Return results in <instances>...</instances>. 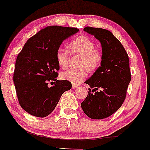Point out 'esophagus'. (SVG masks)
Segmentation results:
<instances>
[{
    "mask_svg": "<svg viewBox=\"0 0 150 150\" xmlns=\"http://www.w3.org/2000/svg\"><path fill=\"white\" fill-rule=\"evenodd\" d=\"M78 85H74V84H72V89H75V88H78Z\"/></svg>",
    "mask_w": 150,
    "mask_h": 150,
    "instance_id": "esophagus-1",
    "label": "esophagus"
}]
</instances>
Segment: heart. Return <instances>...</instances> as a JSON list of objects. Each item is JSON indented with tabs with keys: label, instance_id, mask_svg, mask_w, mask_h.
<instances>
[{
	"label": "heart",
	"instance_id": "heart-1",
	"mask_svg": "<svg viewBox=\"0 0 150 150\" xmlns=\"http://www.w3.org/2000/svg\"><path fill=\"white\" fill-rule=\"evenodd\" d=\"M70 50L72 53L81 54L78 68L68 69L62 72L61 78L67 80L74 85L83 82L88 76L87 68L90 71L98 69L101 64L103 55L99 50L95 49V44L86 36H80L72 40L69 44ZM55 58L58 65L62 68H66L68 65L69 51L62 47H59L55 53Z\"/></svg>",
	"mask_w": 150,
	"mask_h": 150
}]
</instances>
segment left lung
<instances>
[{
    "label": "left lung",
    "mask_w": 150,
    "mask_h": 150,
    "mask_svg": "<svg viewBox=\"0 0 150 150\" xmlns=\"http://www.w3.org/2000/svg\"><path fill=\"white\" fill-rule=\"evenodd\" d=\"M84 31L100 42L103 60L100 66L85 81L90 88L81 108L91 119H104L115 113L125 99L131 80L129 57L120 40L110 30L85 27Z\"/></svg>",
    "instance_id": "1"
}]
</instances>
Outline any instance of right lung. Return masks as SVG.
I'll return each mask as SVG.
<instances>
[{
  "label": "right lung",
  "instance_id": "obj_1",
  "mask_svg": "<svg viewBox=\"0 0 150 150\" xmlns=\"http://www.w3.org/2000/svg\"><path fill=\"white\" fill-rule=\"evenodd\" d=\"M79 31L76 28L47 26L29 38L18 55L13 82L21 108L30 115L45 117L53 111L64 92L70 90L67 80H57V49L65 39ZM56 80L53 86L47 83Z\"/></svg>",
  "mask_w": 150,
  "mask_h": 150
}]
</instances>
